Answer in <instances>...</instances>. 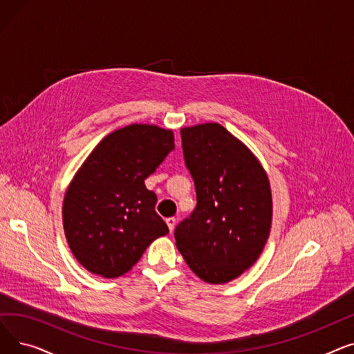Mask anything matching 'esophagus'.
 <instances>
[{"mask_svg":"<svg viewBox=\"0 0 354 354\" xmlns=\"http://www.w3.org/2000/svg\"><path fill=\"white\" fill-rule=\"evenodd\" d=\"M166 224H167V228H169V231L172 232L174 228H175V224H176V219L175 218H167Z\"/></svg>","mask_w":354,"mask_h":354,"instance_id":"34e87169","label":"esophagus"}]
</instances>
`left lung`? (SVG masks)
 <instances>
[{"label": "left lung", "instance_id": "left-lung-1", "mask_svg": "<svg viewBox=\"0 0 354 354\" xmlns=\"http://www.w3.org/2000/svg\"><path fill=\"white\" fill-rule=\"evenodd\" d=\"M196 208L175 230L185 263L205 283L225 284L252 267L268 239L272 196L267 172L219 123L182 127Z\"/></svg>", "mask_w": 354, "mask_h": 354}]
</instances>
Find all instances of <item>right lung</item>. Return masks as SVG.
<instances>
[{"instance_id": "right-lung-1", "label": "right lung", "mask_w": 354, "mask_h": 354, "mask_svg": "<svg viewBox=\"0 0 354 354\" xmlns=\"http://www.w3.org/2000/svg\"><path fill=\"white\" fill-rule=\"evenodd\" d=\"M174 149L171 129L133 123L103 138L79 167L64 195L63 227L74 258L87 271L120 277L169 232L145 179Z\"/></svg>"}]
</instances>
